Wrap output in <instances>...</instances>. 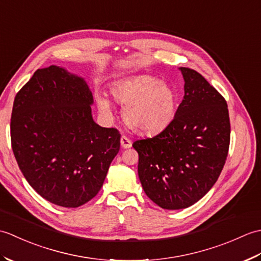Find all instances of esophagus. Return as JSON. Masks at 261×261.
Here are the masks:
<instances>
[{
    "mask_svg": "<svg viewBox=\"0 0 261 261\" xmlns=\"http://www.w3.org/2000/svg\"><path fill=\"white\" fill-rule=\"evenodd\" d=\"M120 142H121L122 148H124V149H127V148H130V147L132 146L131 140L129 139V138H126L125 136H122V137H121Z\"/></svg>",
    "mask_w": 261,
    "mask_h": 261,
    "instance_id": "34e87169",
    "label": "esophagus"
}]
</instances>
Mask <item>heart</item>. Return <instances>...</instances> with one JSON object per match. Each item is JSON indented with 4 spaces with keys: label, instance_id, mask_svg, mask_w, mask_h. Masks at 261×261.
Wrapping results in <instances>:
<instances>
[{
    "label": "heart",
    "instance_id": "obj_1",
    "mask_svg": "<svg viewBox=\"0 0 261 261\" xmlns=\"http://www.w3.org/2000/svg\"><path fill=\"white\" fill-rule=\"evenodd\" d=\"M111 94L123 105V118L131 129L143 135H156L167 127L177 112L178 96L167 82L151 75H136L113 83ZM95 101L99 112L112 115L109 98L98 93Z\"/></svg>",
    "mask_w": 261,
    "mask_h": 261
}]
</instances>
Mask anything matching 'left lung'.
Returning <instances> with one entry per match:
<instances>
[{
    "mask_svg": "<svg viewBox=\"0 0 261 261\" xmlns=\"http://www.w3.org/2000/svg\"><path fill=\"white\" fill-rule=\"evenodd\" d=\"M185 95L173 122L153 138L137 140L138 175L147 196L165 210L199 201L218 180L230 145L223 96L196 70L180 67Z\"/></svg>",
    "mask_w": 261,
    "mask_h": 261,
    "instance_id": "obj_1",
    "label": "left lung"
}]
</instances>
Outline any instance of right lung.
I'll use <instances>...</instances> for the list:
<instances>
[{"label": "right lung", "mask_w": 261, "mask_h": 261, "mask_svg": "<svg viewBox=\"0 0 261 261\" xmlns=\"http://www.w3.org/2000/svg\"><path fill=\"white\" fill-rule=\"evenodd\" d=\"M93 102L83 77L54 65L38 69L14 98L16 163L33 190L59 206L91 201L120 150L119 131L93 120Z\"/></svg>", "instance_id": "right-lung-1"}]
</instances>
